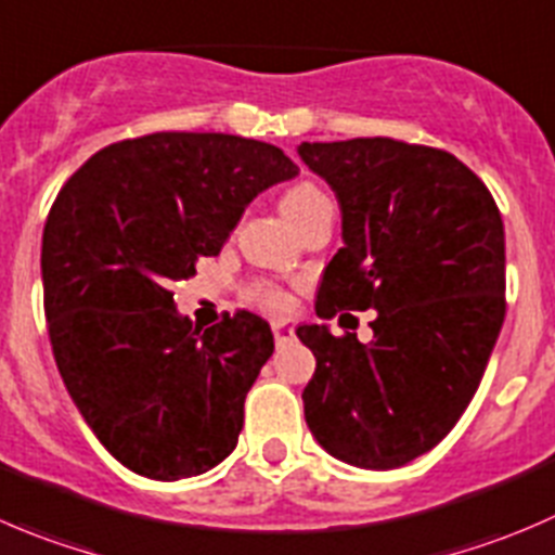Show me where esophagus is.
<instances>
[{
	"label": "esophagus",
	"instance_id": "1",
	"mask_svg": "<svg viewBox=\"0 0 555 555\" xmlns=\"http://www.w3.org/2000/svg\"><path fill=\"white\" fill-rule=\"evenodd\" d=\"M272 334H275L278 348H283V345H288L291 339H294V328L285 326V323H275V326H272Z\"/></svg>",
	"mask_w": 555,
	"mask_h": 555
}]
</instances>
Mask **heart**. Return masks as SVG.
Instances as JSON below:
<instances>
[{"label": "heart", "instance_id": "b5f03b06", "mask_svg": "<svg viewBox=\"0 0 555 555\" xmlns=\"http://www.w3.org/2000/svg\"><path fill=\"white\" fill-rule=\"evenodd\" d=\"M323 199H326V194H323L318 185L296 183L283 194V199H280V210H283V216L288 218L291 223H296L305 212H310L312 207ZM248 299L256 301V305L264 307V310L270 312H285L291 307V296L285 294L280 285H272V283L248 285Z\"/></svg>", "mask_w": 555, "mask_h": 555}]
</instances>
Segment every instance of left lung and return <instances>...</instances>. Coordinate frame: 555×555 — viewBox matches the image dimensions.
I'll return each instance as SVG.
<instances>
[{
    "instance_id": "left-lung-1",
    "label": "left lung",
    "mask_w": 555,
    "mask_h": 555,
    "mask_svg": "<svg viewBox=\"0 0 555 555\" xmlns=\"http://www.w3.org/2000/svg\"><path fill=\"white\" fill-rule=\"evenodd\" d=\"M337 194L345 245L315 312L377 310L372 343L296 328L315 356L305 418L334 459L393 469L462 418L502 328L504 227L491 191L453 153L391 137L301 142Z\"/></svg>"
}]
</instances>
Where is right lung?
<instances>
[{
    "instance_id": "add662e5",
    "label": "right lung",
    "mask_w": 555,
    "mask_h": 555,
    "mask_svg": "<svg viewBox=\"0 0 555 555\" xmlns=\"http://www.w3.org/2000/svg\"><path fill=\"white\" fill-rule=\"evenodd\" d=\"M296 175L270 142L156 131L93 153L42 232L48 337L69 397L126 469L180 480L221 464L275 350L237 310L210 328L180 318L172 280L218 256L248 202Z\"/></svg>"
}]
</instances>
